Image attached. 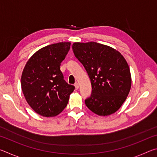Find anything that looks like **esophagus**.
Returning <instances> with one entry per match:
<instances>
[{"label":"esophagus","mask_w":157,"mask_h":157,"mask_svg":"<svg viewBox=\"0 0 157 157\" xmlns=\"http://www.w3.org/2000/svg\"><path fill=\"white\" fill-rule=\"evenodd\" d=\"M75 89H77V90H78V89H79V84L78 83V82H75Z\"/></svg>","instance_id":"34e87169"}]
</instances>
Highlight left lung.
Segmentation results:
<instances>
[{
	"mask_svg": "<svg viewBox=\"0 0 157 157\" xmlns=\"http://www.w3.org/2000/svg\"><path fill=\"white\" fill-rule=\"evenodd\" d=\"M74 55L91 79L86 107L98 116L115 113L125 101L132 85L129 67L120 52L96 42L73 44Z\"/></svg>",
	"mask_w": 157,
	"mask_h": 157,
	"instance_id": "8db88e82",
	"label": "left lung"
}]
</instances>
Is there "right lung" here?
<instances>
[{"label":"right lung","instance_id":"obj_1","mask_svg":"<svg viewBox=\"0 0 157 157\" xmlns=\"http://www.w3.org/2000/svg\"><path fill=\"white\" fill-rule=\"evenodd\" d=\"M70 46V42H59L42 48L28 59L23 71L21 89L25 100L44 117L62 112L75 89L63 79L60 71Z\"/></svg>","mask_w":157,"mask_h":157}]
</instances>
